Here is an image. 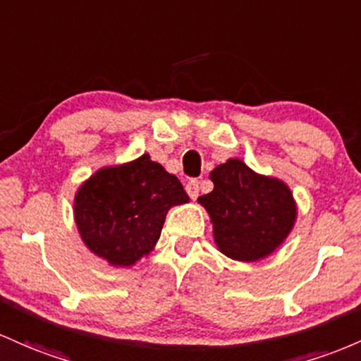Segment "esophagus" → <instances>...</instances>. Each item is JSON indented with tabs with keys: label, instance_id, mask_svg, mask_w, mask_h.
<instances>
[{
	"label": "esophagus",
	"instance_id": "1",
	"mask_svg": "<svg viewBox=\"0 0 361 361\" xmlns=\"http://www.w3.org/2000/svg\"><path fill=\"white\" fill-rule=\"evenodd\" d=\"M185 192L189 194V197H191V200H196V197L200 196V182H197L196 179L188 180V184H185Z\"/></svg>",
	"mask_w": 361,
	"mask_h": 361
}]
</instances>
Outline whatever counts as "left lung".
Listing matches in <instances>:
<instances>
[{
	"mask_svg": "<svg viewBox=\"0 0 361 361\" xmlns=\"http://www.w3.org/2000/svg\"><path fill=\"white\" fill-rule=\"evenodd\" d=\"M213 191L197 197L213 224L218 250L233 261L256 262L286 240L297 221L288 185L228 159L209 173Z\"/></svg>",
	"mask_w": 361,
	"mask_h": 361,
	"instance_id": "8db88e82",
	"label": "left lung"
}]
</instances>
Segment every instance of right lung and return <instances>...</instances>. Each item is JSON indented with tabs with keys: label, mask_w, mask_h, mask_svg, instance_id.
<instances>
[{
	"label": "right lung",
	"mask_w": 361,
	"mask_h": 361,
	"mask_svg": "<svg viewBox=\"0 0 361 361\" xmlns=\"http://www.w3.org/2000/svg\"><path fill=\"white\" fill-rule=\"evenodd\" d=\"M188 201L179 179L145 153L97 170L76 191L73 214L90 252L131 268L155 249L169 209Z\"/></svg>",
	"instance_id": "obj_1"
}]
</instances>
